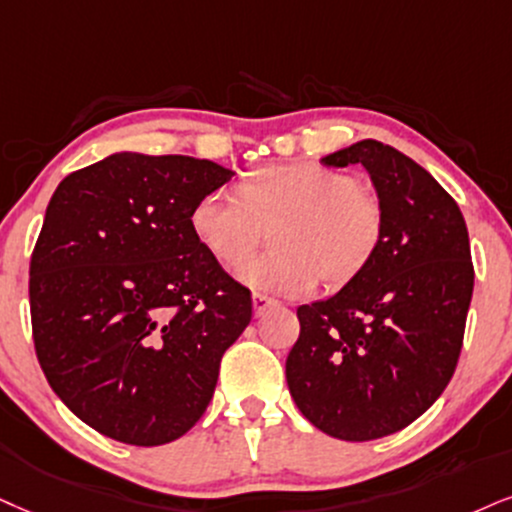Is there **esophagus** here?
Wrapping results in <instances>:
<instances>
[{
  "label": "esophagus",
  "mask_w": 512,
  "mask_h": 512,
  "mask_svg": "<svg viewBox=\"0 0 512 512\" xmlns=\"http://www.w3.org/2000/svg\"><path fill=\"white\" fill-rule=\"evenodd\" d=\"M277 301L273 299V296H268V294H254V313L256 315H263L268 311L270 306H275Z\"/></svg>",
  "instance_id": "obj_1"
}]
</instances>
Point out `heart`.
I'll return each mask as SVG.
<instances>
[{
	"label": "heart",
	"instance_id": "1",
	"mask_svg": "<svg viewBox=\"0 0 512 512\" xmlns=\"http://www.w3.org/2000/svg\"><path fill=\"white\" fill-rule=\"evenodd\" d=\"M380 197L342 170L313 161L270 163L244 178L237 194L213 189L194 204L192 230L223 266H239L273 227L275 249L251 258L239 277L258 292L304 296L323 277L351 282L384 237Z\"/></svg>",
	"mask_w": 512,
	"mask_h": 512
}]
</instances>
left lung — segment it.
Masks as SVG:
<instances>
[{
    "label": "left lung",
    "mask_w": 512,
    "mask_h": 512,
    "mask_svg": "<svg viewBox=\"0 0 512 512\" xmlns=\"http://www.w3.org/2000/svg\"><path fill=\"white\" fill-rule=\"evenodd\" d=\"M323 163L365 166L387 223L365 270L330 299L296 308L287 384L320 432L370 441L418 420L451 382L475 268L458 204L406 154L363 140Z\"/></svg>",
    "instance_id": "8db88e82"
}]
</instances>
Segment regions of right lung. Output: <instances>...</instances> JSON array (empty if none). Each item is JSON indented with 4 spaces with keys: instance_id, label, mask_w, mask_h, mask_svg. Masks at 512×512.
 Wrapping results in <instances>:
<instances>
[{
    "instance_id": "1",
    "label": "right lung",
    "mask_w": 512,
    "mask_h": 512,
    "mask_svg": "<svg viewBox=\"0 0 512 512\" xmlns=\"http://www.w3.org/2000/svg\"><path fill=\"white\" fill-rule=\"evenodd\" d=\"M232 170L192 156L113 154L56 187L30 256V320L56 396L104 437L161 446L192 430L251 292L192 230Z\"/></svg>"
}]
</instances>
